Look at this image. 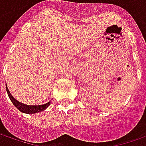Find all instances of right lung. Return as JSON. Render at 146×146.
I'll return each mask as SVG.
<instances>
[{
	"label": "right lung",
	"mask_w": 146,
	"mask_h": 146,
	"mask_svg": "<svg viewBox=\"0 0 146 146\" xmlns=\"http://www.w3.org/2000/svg\"><path fill=\"white\" fill-rule=\"evenodd\" d=\"M6 90H7V93H8V95L9 97L10 100L12 101V102L13 103V105L17 108L21 112L25 113H39V112H41L43 111L46 108H48V106L51 104V102H48V103L46 104H43V105H39V106H29V105H25V104H23L21 103V102H18L17 99L15 98L11 95L10 94L9 90L7 87V85H6Z\"/></svg>",
	"instance_id": "right-lung-1"
}]
</instances>
